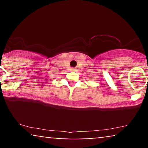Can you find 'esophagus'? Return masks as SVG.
I'll return each instance as SVG.
<instances>
[{"label": "esophagus", "mask_w": 148, "mask_h": 148, "mask_svg": "<svg viewBox=\"0 0 148 148\" xmlns=\"http://www.w3.org/2000/svg\"><path fill=\"white\" fill-rule=\"evenodd\" d=\"M71 70L73 71H74L76 70V69H75V68H71Z\"/></svg>", "instance_id": "34e87169"}]
</instances>
